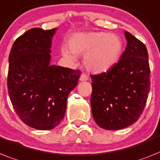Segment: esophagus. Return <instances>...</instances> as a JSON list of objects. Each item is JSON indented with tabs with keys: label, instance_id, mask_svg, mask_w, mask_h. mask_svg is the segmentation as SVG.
Instances as JSON below:
<instances>
[{
	"label": "esophagus",
	"instance_id": "34e87169",
	"mask_svg": "<svg viewBox=\"0 0 160 160\" xmlns=\"http://www.w3.org/2000/svg\"><path fill=\"white\" fill-rule=\"evenodd\" d=\"M88 80V77L86 74H84V73L81 74V76H80V81H86V80Z\"/></svg>",
	"mask_w": 160,
	"mask_h": 160
}]
</instances>
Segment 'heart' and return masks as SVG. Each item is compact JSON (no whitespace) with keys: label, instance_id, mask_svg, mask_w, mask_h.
I'll use <instances>...</instances> for the list:
<instances>
[{"label":"heart","instance_id":"1","mask_svg":"<svg viewBox=\"0 0 160 160\" xmlns=\"http://www.w3.org/2000/svg\"><path fill=\"white\" fill-rule=\"evenodd\" d=\"M68 46L61 48L64 58L76 61V55H83L84 66L95 74L107 72L121 58L123 43L118 35L105 32H76L68 40Z\"/></svg>","mask_w":160,"mask_h":160}]
</instances>
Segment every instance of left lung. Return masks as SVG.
I'll return each instance as SVG.
<instances>
[{
    "mask_svg": "<svg viewBox=\"0 0 160 160\" xmlns=\"http://www.w3.org/2000/svg\"><path fill=\"white\" fill-rule=\"evenodd\" d=\"M126 49L113 68L90 76L91 107L97 124L106 130L127 128L139 119L150 92V66L146 45L124 32Z\"/></svg>",
    "mask_w": 160,
    "mask_h": 160,
    "instance_id": "1",
    "label": "left lung"
}]
</instances>
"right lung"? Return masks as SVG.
<instances>
[{
	"instance_id": "right-lung-1",
	"label": "right lung",
	"mask_w": 160,
	"mask_h": 160,
	"mask_svg": "<svg viewBox=\"0 0 160 160\" xmlns=\"http://www.w3.org/2000/svg\"><path fill=\"white\" fill-rule=\"evenodd\" d=\"M57 28H32L18 37L9 56L8 92L24 123L53 129L65 115L67 99L78 84L80 71L50 65L51 45Z\"/></svg>"
}]
</instances>
